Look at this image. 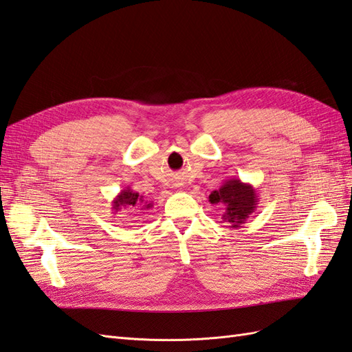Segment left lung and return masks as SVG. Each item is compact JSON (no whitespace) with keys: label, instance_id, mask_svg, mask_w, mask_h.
<instances>
[{"label":"left lung","instance_id":"1","mask_svg":"<svg viewBox=\"0 0 352 352\" xmlns=\"http://www.w3.org/2000/svg\"><path fill=\"white\" fill-rule=\"evenodd\" d=\"M208 201L222 204L225 208L222 219L230 222L231 228H240L256 210L259 198L250 184H244L240 179H228L208 195Z\"/></svg>","mask_w":352,"mask_h":352}]
</instances>
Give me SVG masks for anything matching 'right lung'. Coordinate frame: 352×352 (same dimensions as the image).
<instances>
[{
    "label": "right lung",
    "mask_w": 352,
    "mask_h": 352,
    "mask_svg": "<svg viewBox=\"0 0 352 352\" xmlns=\"http://www.w3.org/2000/svg\"><path fill=\"white\" fill-rule=\"evenodd\" d=\"M142 207L140 210H148V208L153 207V203H149L148 199L144 198V195H140L136 192L135 189H131L127 186L122 191L112 199V210L113 212H120L121 208H131V207Z\"/></svg>",
    "instance_id": "right-lung-1"
}]
</instances>
